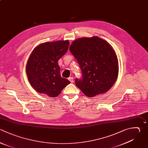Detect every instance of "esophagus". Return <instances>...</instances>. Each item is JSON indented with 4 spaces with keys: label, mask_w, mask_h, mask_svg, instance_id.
I'll use <instances>...</instances> for the list:
<instances>
[{
    "label": "esophagus",
    "mask_w": 148,
    "mask_h": 148,
    "mask_svg": "<svg viewBox=\"0 0 148 148\" xmlns=\"http://www.w3.org/2000/svg\"><path fill=\"white\" fill-rule=\"evenodd\" d=\"M68 80L70 81L71 83H73V78L72 77H70L68 78Z\"/></svg>",
    "instance_id": "1"
}]
</instances>
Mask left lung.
Listing matches in <instances>:
<instances>
[{
	"instance_id": "1",
	"label": "left lung",
	"mask_w": 148,
	"mask_h": 148,
	"mask_svg": "<svg viewBox=\"0 0 148 148\" xmlns=\"http://www.w3.org/2000/svg\"><path fill=\"white\" fill-rule=\"evenodd\" d=\"M82 72L76 78V86L88 97L107 92L115 83L119 73V62L112 47L97 36L82 38L69 47Z\"/></svg>"
}]
</instances>
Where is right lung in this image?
<instances>
[{"label":"right lung","mask_w":148,"mask_h":148,"mask_svg":"<svg viewBox=\"0 0 148 148\" xmlns=\"http://www.w3.org/2000/svg\"><path fill=\"white\" fill-rule=\"evenodd\" d=\"M69 40L46 42L36 47L26 66L31 86L50 97L58 96L70 82L61 76L58 61L68 51Z\"/></svg>","instance_id":"obj_1"}]
</instances>
